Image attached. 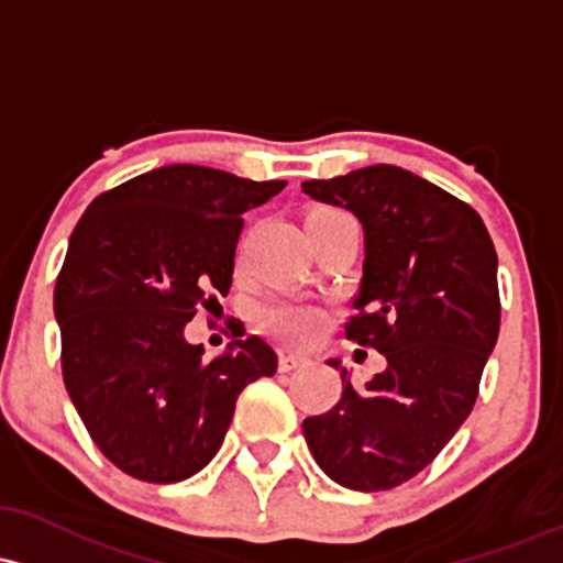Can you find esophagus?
<instances>
[{"label":"esophagus","instance_id":"34e87169","mask_svg":"<svg viewBox=\"0 0 563 563\" xmlns=\"http://www.w3.org/2000/svg\"><path fill=\"white\" fill-rule=\"evenodd\" d=\"M307 357L299 355V352H280V361H277V366H280V372H294V368L305 366Z\"/></svg>","mask_w":563,"mask_h":563}]
</instances>
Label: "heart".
<instances>
[{"mask_svg":"<svg viewBox=\"0 0 563 563\" xmlns=\"http://www.w3.org/2000/svg\"><path fill=\"white\" fill-rule=\"evenodd\" d=\"M325 213H339L331 208H320L310 216H325ZM307 216V219H310ZM325 314L318 305L310 299H301V296H288V299H277L264 310V325L269 331L280 333V336L291 339V342H305V339L314 336L323 325Z\"/></svg>","mask_w":563,"mask_h":563,"instance_id":"heart-1","label":"heart"}]
</instances>
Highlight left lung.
<instances>
[{
	"mask_svg": "<svg viewBox=\"0 0 563 563\" xmlns=\"http://www.w3.org/2000/svg\"><path fill=\"white\" fill-rule=\"evenodd\" d=\"M301 191L363 224V277L347 339L387 357L385 372L307 417L320 471L355 492L400 486L435 460L478 398L499 333L497 251L481 216L435 184L368 165Z\"/></svg>",
	"mask_w": 563,
	"mask_h": 563,
	"instance_id": "8db88e82",
	"label": "left lung"
}]
</instances>
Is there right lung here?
Masks as SVG:
<instances>
[{
	"label": "right lung",
	"instance_id": "obj_1",
	"mask_svg": "<svg viewBox=\"0 0 563 563\" xmlns=\"http://www.w3.org/2000/svg\"><path fill=\"white\" fill-rule=\"evenodd\" d=\"M283 187L165 165L98 195L79 219L53 299L60 366L79 419L122 473L176 484L202 471L243 387L275 374L264 339H234L206 363L184 329L230 291L243 213Z\"/></svg>",
	"mask_w": 563,
	"mask_h": 563
}]
</instances>
